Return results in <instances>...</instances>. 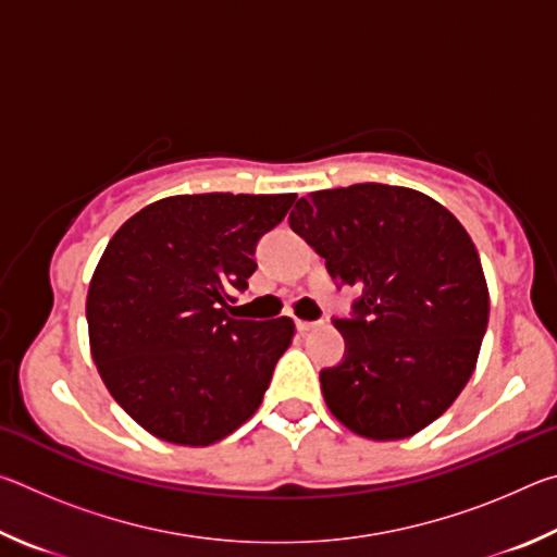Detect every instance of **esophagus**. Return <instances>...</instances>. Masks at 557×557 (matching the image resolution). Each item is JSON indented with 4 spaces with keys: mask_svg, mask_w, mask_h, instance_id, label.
<instances>
[{
    "mask_svg": "<svg viewBox=\"0 0 557 557\" xmlns=\"http://www.w3.org/2000/svg\"><path fill=\"white\" fill-rule=\"evenodd\" d=\"M317 326H319V322H305V319H297V329L301 334L312 332V329H317Z\"/></svg>",
    "mask_w": 557,
    "mask_h": 557,
    "instance_id": "1",
    "label": "esophagus"
}]
</instances>
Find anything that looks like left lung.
I'll use <instances>...</instances> for the list:
<instances>
[{"label": "left lung", "instance_id": "1", "mask_svg": "<svg viewBox=\"0 0 557 557\" xmlns=\"http://www.w3.org/2000/svg\"><path fill=\"white\" fill-rule=\"evenodd\" d=\"M292 231L336 282L361 287L334 319L346 354L319 373L351 432L388 442L437 420L474 373L488 322L482 260L455 215L405 186L354 184L299 199Z\"/></svg>", "mask_w": 557, "mask_h": 557}]
</instances>
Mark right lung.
<instances>
[{"mask_svg":"<svg viewBox=\"0 0 557 557\" xmlns=\"http://www.w3.org/2000/svg\"><path fill=\"white\" fill-rule=\"evenodd\" d=\"M297 194H194L145 206L92 272L90 354L112 398L172 445L206 447L250 420L295 336L289 317H228L256 245Z\"/></svg>","mask_w":557,"mask_h":557,"instance_id":"right-lung-1","label":"right lung"}]
</instances>
